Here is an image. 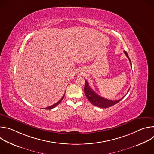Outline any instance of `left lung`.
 <instances>
[{"label":"left lung","instance_id":"1","mask_svg":"<svg viewBox=\"0 0 154 154\" xmlns=\"http://www.w3.org/2000/svg\"><path fill=\"white\" fill-rule=\"evenodd\" d=\"M124 54L127 56V57L128 58L130 65L131 66V63L130 61V59L129 58V57L125 51H124ZM130 89H128L127 93L128 92ZM84 91H85V94L86 97H87L88 100L94 106L100 107V108H106L108 107H110L117 103H118L119 101H121L126 95H125L124 97H122L121 99L118 100H108L107 99L103 98L98 94H97L91 88L90 86H89V83L86 80H85V88H84Z\"/></svg>","mask_w":154,"mask_h":154}]
</instances>
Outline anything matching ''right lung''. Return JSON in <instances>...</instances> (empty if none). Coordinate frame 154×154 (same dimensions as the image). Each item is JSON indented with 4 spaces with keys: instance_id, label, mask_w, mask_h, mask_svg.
<instances>
[{
    "instance_id": "add662e5",
    "label": "right lung",
    "mask_w": 154,
    "mask_h": 154,
    "mask_svg": "<svg viewBox=\"0 0 154 154\" xmlns=\"http://www.w3.org/2000/svg\"><path fill=\"white\" fill-rule=\"evenodd\" d=\"M64 94L63 95V96L61 97V99L58 102H57V103H55V104H54V105H51V106H48V107H46V108H45L44 109H52V108H55L56 106H57L61 102V100H63V97H64Z\"/></svg>"
}]
</instances>
